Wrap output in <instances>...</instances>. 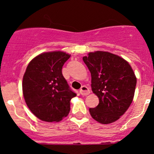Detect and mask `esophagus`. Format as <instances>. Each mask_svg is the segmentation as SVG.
I'll list each match as a JSON object with an SVG mask.
<instances>
[{"mask_svg": "<svg viewBox=\"0 0 154 154\" xmlns=\"http://www.w3.org/2000/svg\"><path fill=\"white\" fill-rule=\"evenodd\" d=\"M79 93H80V94L82 95H88L90 93H91V91H90L89 88H88L87 86L82 85V87H81L80 90H79Z\"/></svg>", "mask_w": 154, "mask_h": 154, "instance_id": "obj_1", "label": "esophagus"}]
</instances>
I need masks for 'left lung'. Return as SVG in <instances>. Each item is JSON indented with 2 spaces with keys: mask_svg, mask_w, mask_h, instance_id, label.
Returning <instances> with one entry per match:
<instances>
[{
  "mask_svg": "<svg viewBox=\"0 0 154 154\" xmlns=\"http://www.w3.org/2000/svg\"><path fill=\"white\" fill-rule=\"evenodd\" d=\"M91 74V88L99 98L95 108H90L92 117L101 124L119 119L135 94L137 79L129 63L117 55L106 51L89 53L82 58Z\"/></svg>",
  "mask_w": 154,
  "mask_h": 154,
  "instance_id": "obj_1",
  "label": "left lung"
}]
</instances>
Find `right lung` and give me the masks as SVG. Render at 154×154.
Wrapping results in <instances>:
<instances>
[{
  "mask_svg": "<svg viewBox=\"0 0 154 154\" xmlns=\"http://www.w3.org/2000/svg\"><path fill=\"white\" fill-rule=\"evenodd\" d=\"M70 55L61 51L43 53L29 63L22 82L24 100L29 110L45 122H59L69 114L70 100L77 94L62 75Z\"/></svg>",
  "mask_w": 154,
  "mask_h": 154,
  "instance_id": "obj_1",
  "label": "right lung"
}]
</instances>
